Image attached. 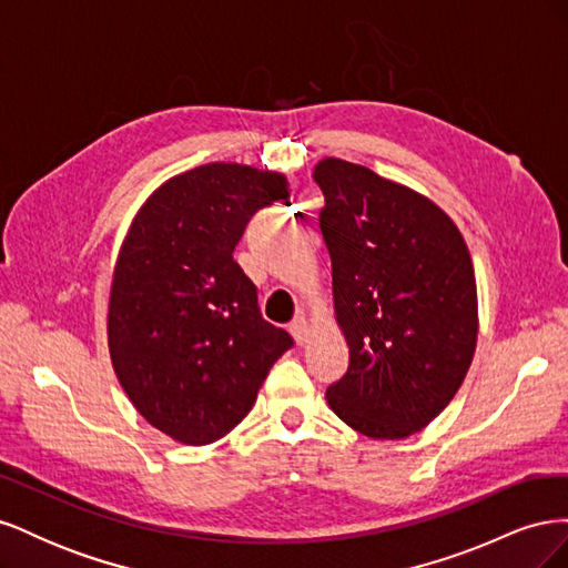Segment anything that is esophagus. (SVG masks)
<instances>
[{
    "mask_svg": "<svg viewBox=\"0 0 568 568\" xmlns=\"http://www.w3.org/2000/svg\"><path fill=\"white\" fill-rule=\"evenodd\" d=\"M291 334H294V338H296V343H303L307 341V336H311V326H307V320H305V315H298L294 322H291Z\"/></svg>",
    "mask_w": 568,
    "mask_h": 568,
    "instance_id": "1",
    "label": "esophagus"
}]
</instances>
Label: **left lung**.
I'll list each match as a JSON object with an SVG mask.
<instances>
[{"mask_svg":"<svg viewBox=\"0 0 568 568\" xmlns=\"http://www.w3.org/2000/svg\"><path fill=\"white\" fill-rule=\"evenodd\" d=\"M320 227L348 372L326 403L357 434L407 438L459 390L476 351L474 265L453 217L374 170L322 159Z\"/></svg>","mask_w":568,"mask_h":568,"instance_id":"8db88e82","label":"left lung"}]
</instances>
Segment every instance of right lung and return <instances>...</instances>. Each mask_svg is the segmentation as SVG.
<instances>
[{"instance_id":"add662e5","label":"right lung","mask_w":568,"mask_h":568,"mask_svg":"<svg viewBox=\"0 0 568 568\" xmlns=\"http://www.w3.org/2000/svg\"><path fill=\"white\" fill-rule=\"evenodd\" d=\"M288 199L286 175L205 163L165 180L120 244L109 296V353L134 409L184 445L242 422L291 336L261 317L234 261L248 220Z\"/></svg>"}]
</instances>
